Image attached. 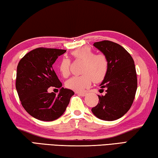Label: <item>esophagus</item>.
I'll list each match as a JSON object with an SVG mask.
<instances>
[{"label": "esophagus", "mask_w": 158, "mask_h": 158, "mask_svg": "<svg viewBox=\"0 0 158 158\" xmlns=\"http://www.w3.org/2000/svg\"><path fill=\"white\" fill-rule=\"evenodd\" d=\"M76 93H77V94H78L79 95H81V96H82V97L86 96V94H87L86 92H76Z\"/></svg>", "instance_id": "obj_1"}]
</instances>
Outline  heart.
<instances>
[{
	"label": "heart",
	"mask_w": 158,
	"mask_h": 158,
	"mask_svg": "<svg viewBox=\"0 0 158 158\" xmlns=\"http://www.w3.org/2000/svg\"><path fill=\"white\" fill-rule=\"evenodd\" d=\"M73 57L77 61L83 62L81 76H73L66 82L69 89L76 92H82L91 85L92 81L96 83L103 81L107 76L109 69V61L107 56L99 54L96 55L92 49L80 48L71 52ZM59 71L64 77L70 74V61L63 58L59 64Z\"/></svg>",
	"instance_id": "heart-1"
}]
</instances>
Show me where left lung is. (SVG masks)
Here are the masks:
<instances>
[{"instance_id": "1", "label": "left lung", "mask_w": 158, "mask_h": 158, "mask_svg": "<svg viewBox=\"0 0 158 158\" xmlns=\"http://www.w3.org/2000/svg\"><path fill=\"white\" fill-rule=\"evenodd\" d=\"M93 45L107 56L109 69L100 85L101 89L106 88V94L98 95L99 103L92 112L101 120H115L130 110L135 97L137 77L134 61L125 48L112 41H99Z\"/></svg>"}]
</instances>
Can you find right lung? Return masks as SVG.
Returning a JSON list of instances; mask_svg holds the SVG:
<instances>
[{
  "label": "right lung",
  "instance_id": "right-lung-1",
  "mask_svg": "<svg viewBox=\"0 0 158 158\" xmlns=\"http://www.w3.org/2000/svg\"><path fill=\"white\" fill-rule=\"evenodd\" d=\"M66 50L38 48L24 56L17 69L16 89L22 106L32 117L43 121H53L65 112L71 89L61 87L52 68L56 59ZM61 87L58 95L49 93V87Z\"/></svg>",
  "mask_w": 158,
  "mask_h": 158
}]
</instances>
